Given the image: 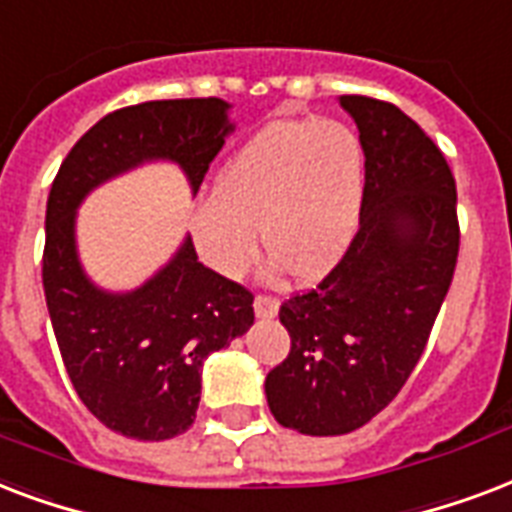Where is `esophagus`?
<instances>
[{"mask_svg":"<svg viewBox=\"0 0 512 512\" xmlns=\"http://www.w3.org/2000/svg\"><path fill=\"white\" fill-rule=\"evenodd\" d=\"M277 307H280V301H277L275 296H269V293H259L256 301H253L256 318H275Z\"/></svg>","mask_w":512,"mask_h":512,"instance_id":"obj_1","label":"esophagus"}]
</instances>
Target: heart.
<instances>
[{"label":"heart","instance_id":"1","mask_svg":"<svg viewBox=\"0 0 512 512\" xmlns=\"http://www.w3.org/2000/svg\"><path fill=\"white\" fill-rule=\"evenodd\" d=\"M366 197V152L334 120H275L219 170L211 197L194 208L200 256L224 275H243L261 240L277 267L320 277L358 232Z\"/></svg>","mask_w":512,"mask_h":512}]
</instances>
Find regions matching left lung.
Instances as JSON below:
<instances>
[{"mask_svg": "<svg viewBox=\"0 0 512 512\" xmlns=\"http://www.w3.org/2000/svg\"><path fill=\"white\" fill-rule=\"evenodd\" d=\"M366 152L360 227L331 272L280 304L291 352L267 374L272 417L344 435L382 411L425 352L457 269V184L433 138L395 104L342 95Z\"/></svg>", "mask_w": 512, "mask_h": 512, "instance_id": "obj_1", "label": "left lung"}]
</instances>
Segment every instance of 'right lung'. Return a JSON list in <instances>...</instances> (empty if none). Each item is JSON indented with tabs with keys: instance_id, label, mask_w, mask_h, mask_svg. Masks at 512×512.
Listing matches in <instances>:
<instances>
[{
	"instance_id": "add662e5",
	"label": "right lung",
	"mask_w": 512,
	"mask_h": 512,
	"mask_svg": "<svg viewBox=\"0 0 512 512\" xmlns=\"http://www.w3.org/2000/svg\"><path fill=\"white\" fill-rule=\"evenodd\" d=\"M227 109L178 98L106 114L71 146L47 197L42 285L63 366L87 411L125 438L168 441L194 425L202 360L253 326V293L197 261L192 237L136 291H101L79 267L74 211L106 178L160 157L197 194L232 130Z\"/></svg>"
}]
</instances>
